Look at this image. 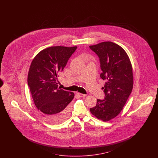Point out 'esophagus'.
Wrapping results in <instances>:
<instances>
[{"label":"esophagus","instance_id":"obj_1","mask_svg":"<svg viewBox=\"0 0 158 158\" xmlns=\"http://www.w3.org/2000/svg\"><path fill=\"white\" fill-rule=\"evenodd\" d=\"M77 95L79 97H86V95H85V94H83L79 93V92H77Z\"/></svg>","mask_w":158,"mask_h":158}]
</instances>
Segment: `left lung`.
<instances>
[{
    "label": "left lung",
    "mask_w": 158,
    "mask_h": 158,
    "mask_svg": "<svg viewBox=\"0 0 158 158\" xmlns=\"http://www.w3.org/2000/svg\"><path fill=\"white\" fill-rule=\"evenodd\" d=\"M89 48L99 59L102 71L100 77L106 81L102 88L105 98L98 99L97 105L90 108V111L99 120L106 122L120 114L132 91V66L125 50L113 42H102Z\"/></svg>",
    "instance_id": "obj_1"
}]
</instances>
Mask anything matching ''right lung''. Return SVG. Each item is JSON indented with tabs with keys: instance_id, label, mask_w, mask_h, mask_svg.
I'll list each match as a JSON object with an SVG mask.
<instances>
[{
	"instance_id": "right-lung-1",
	"label": "right lung",
	"mask_w": 158,
	"mask_h": 158,
	"mask_svg": "<svg viewBox=\"0 0 158 158\" xmlns=\"http://www.w3.org/2000/svg\"><path fill=\"white\" fill-rule=\"evenodd\" d=\"M77 47L54 46L38 53L31 64L28 85L34 102L48 121L58 124L70 114L69 103L75 94L58 88V72L66 66Z\"/></svg>"
}]
</instances>
